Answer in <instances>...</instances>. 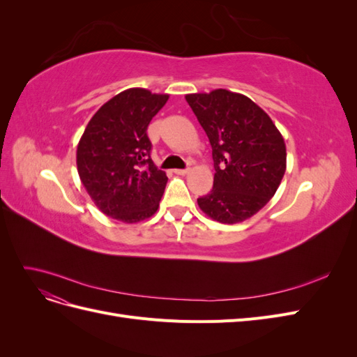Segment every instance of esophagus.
I'll return each mask as SVG.
<instances>
[{
	"label": "esophagus",
	"instance_id": "obj_1",
	"mask_svg": "<svg viewBox=\"0 0 357 357\" xmlns=\"http://www.w3.org/2000/svg\"><path fill=\"white\" fill-rule=\"evenodd\" d=\"M174 172H176V174H178V176H186V174H189V172H190V168H185V169H174Z\"/></svg>",
	"mask_w": 357,
	"mask_h": 357
}]
</instances>
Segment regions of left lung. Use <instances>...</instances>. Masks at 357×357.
<instances>
[{
    "label": "left lung",
    "instance_id": "left-lung-1",
    "mask_svg": "<svg viewBox=\"0 0 357 357\" xmlns=\"http://www.w3.org/2000/svg\"><path fill=\"white\" fill-rule=\"evenodd\" d=\"M186 101L213 149L214 183L199 208L220 223L252 218L274 197L286 172L283 135L261 107L226 89L189 93Z\"/></svg>",
    "mask_w": 357,
    "mask_h": 357
}]
</instances>
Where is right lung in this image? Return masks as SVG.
Returning a JSON list of instances; mask_svg holds the SVG:
<instances>
[{
    "mask_svg": "<svg viewBox=\"0 0 357 357\" xmlns=\"http://www.w3.org/2000/svg\"><path fill=\"white\" fill-rule=\"evenodd\" d=\"M169 95L131 88L96 112L77 146L86 192L105 215L123 223L152 218L168 177L150 159L147 126Z\"/></svg>",
    "mask_w": 357,
    "mask_h": 357,
    "instance_id": "add662e5",
    "label": "right lung"
}]
</instances>
